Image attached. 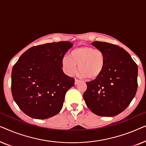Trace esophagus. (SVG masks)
<instances>
[{"label":"esophagus","mask_w":146,"mask_h":146,"mask_svg":"<svg viewBox=\"0 0 146 146\" xmlns=\"http://www.w3.org/2000/svg\"><path fill=\"white\" fill-rule=\"evenodd\" d=\"M80 82V80H77V79H75V82H74V84H75V85H76V84H78V82Z\"/></svg>","instance_id":"esophagus-1"}]
</instances>
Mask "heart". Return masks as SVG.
<instances>
[{
	"mask_svg": "<svg viewBox=\"0 0 146 146\" xmlns=\"http://www.w3.org/2000/svg\"><path fill=\"white\" fill-rule=\"evenodd\" d=\"M106 58L101 50L84 46L76 48L62 60L61 64L68 76H72L77 70L81 78L96 80L100 77L104 69Z\"/></svg>",
	"mask_w": 146,
	"mask_h": 146,
	"instance_id": "obj_1",
	"label": "heart"
}]
</instances>
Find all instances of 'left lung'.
I'll return each mask as SVG.
<instances>
[{"label": "left lung", "mask_w": 146, "mask_h": 146, "mask_svg": "<svg viewBox=\"0 0 146 146\" xmlns=\"http://www.w3.org/2000/svg\"><path fill=\"white\" fill-rule=\"evenodd\" d=\"M105 54L106 62L97 79L87 82L84 99L94 113L115 116L128 106L137 88V66L129 53L118 46L95 41L92 43Z\"/></svg>", "instance_id": "8db88e82"}]
</instances>
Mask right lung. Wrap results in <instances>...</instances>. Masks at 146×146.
Here are the masks:
<instances>
[{"mask_svg": "<svg viewBox=\"0 0 146 146\" xmlns=\"http://www.w3.org/2000/svg\"><path fill=\"white\" fill-rule=\"evenodd\" d=\"M72 46L68 41L36 46L25 52L14 65L12 94L29 116L47 119L60 111L66 93L74 85V79L63 72L61 64Z\"/></svg>", "mask_w": 146, "mask_h": 146, "instance_id": "1", "label": "right lung"}]
</instances>
